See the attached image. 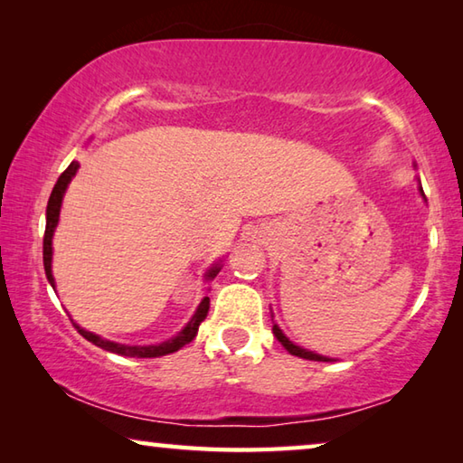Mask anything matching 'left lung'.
I'll return each mask as SVG.
<instances>
[{"mask_svg": "<svg viewBox=\"0 0 463 463\" xmlns=\"http://www.w3.org/2000/svg\"><path fill=\"white\" fill-rule=\"evenodd\" d=\"M420 194H422V187H420ZM422 198H425V194H422ZM273 335H276V339L284 345V347L288 349V354H292L296 357H302V359H310V362H333V359H328L325 355H318L315 354V351H308V349H302L298 347L296 343H292L288 339V336L281 333V328L278 325H273Z\"/></svg>", "mask_w": 463, "mask_h": 463, "instance_id": "left-lung-1", "label": "left lung"}]
</instances>
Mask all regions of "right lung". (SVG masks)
Wrapping results in <instances>:
<instances>
[{
  "mask_svg": "<svg viewBox=\"0 0 463 463\" xmlns=\"http://www.w3.org/2000/svg\"><path fill=\"white\" fill-rule=\"evenodd\" d=\"M77 169H80V163L73 161L71 165H69L65 171H62L61 177L57 179V184H54L52 192H51V198H49V206H46V229H44V241H43V261H44V271H46V279L51 281V286L54 288V278H52V234L54 229H57L59 224V214H61V203H62V195H65V190L69 182H71L73 175L77 174ZM221 271V265H213V268L208 269L206 278L213 279L216 278V273ZM208 308H210V298L206 296L203 300L200 302L198 310H195V315L192 317L190 323H187L182 331H179L174 339L169 341H163L159 345H120V343H114V341H106L101 339L99 335H93L90 331H85L77 323L75 328L80 331L81 336H85L90 343L98 345V347L109 351V354H118V355H127V357H161V355H169V354H175L177 349H182L184 345L190 343L195 335H198V326L203 318L208 315Z\"/></svg>",
  "mask_w": 463,
  "mask_h": 463,
  "instance_id": "obj_1",
  "label": "right lung"
}]
</instances>
